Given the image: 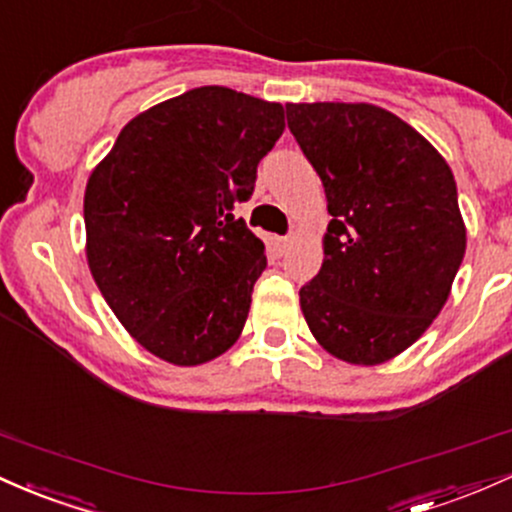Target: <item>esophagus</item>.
Listing matches in <instances>:
<instances>
[{
  "instance_id": "34e87169",
  "label": "esophagus",
  "mask_w": 512,
  "mask_h": 512,
  "mask_svg": "<svg viewBox=\"0 0 512 512\" xmlns=\"http://www.w3.org/2000/svg\"><path fill=\"white\" fill-rule=\"evenodd\" d=\"M292 244V237L287 234V237H275V249H278V254H285L287 246Z\"/></svg>"
}]
</instances>
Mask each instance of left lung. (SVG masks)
Here are the masks:
<instances>
[{
	"label": "left lung",
	"instance_id": "left-lung-1",
	"mask_svg": "<svg viewBox=\"0 0 512 512\" xmlns=\"http://www.w3.org/2000/svg\"><path fill=\"white\" fill-rule=\"evenodd\" d=\"M285 111L331 215L321 271L300 290L304 319L336 358L387 363L433 324L464 258L455 176L421 132L380 106Z\"/></svg>",
	"mask_w": 512,
	"mask_h": 512
}]
</instances>
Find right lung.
I'll return each instance as SVG.
<instances>
[{
	"instance_id": "right-lung-1",
	"label": "right lung",
	"mask_w": 512,
	"mask_h": 512,
	"mask_svg": "<svg viewBox=\"0 0 512 512\" xmlns=\"http://www.w3.org/2000/svg\"><path fill=\"white\" fill-rule=\"evenodd\" d=\"M285 130L280 103L200 86L120 130L84 193L86 261L130 336L174 365L234 346L266 246L234 217Z\"/></svg>"
}]
</instances>
